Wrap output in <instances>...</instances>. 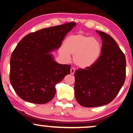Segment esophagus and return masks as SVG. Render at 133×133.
Segmentation results:
<instances>
[{"instance_id": "obj_1", "label": "esophagus", "mask_w": 133, "mask_h": 133, "mask_svg": "<svg viewBox=\"0 0 133 133\" xmlns=\"http://www.w3.org/2000/svg\"><path fill=\"white\" fill-rule=\"evenodd\" d=\"M75 71H76V70H75V69H74V68H71V70H70L71 74H74V72H75Z\"/></svg>"}]
</instances>
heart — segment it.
Segmentation results:
<instances>
[{"mask_svg":"<svg viewBox=\"0 0 133 133\" xmlns=\"http://www.w3.org/2000/svg\"><path fill=\"white\" fill-rule=\"evenodd\" d=\"M101 52L102 45L99 40L81 33L67 37L64 46L59 50L60 54L67 60L70 58V54H74V63L82 69L93 66L99 59Z\"/></svg>","mask_w":133,"mask_h":133,"instance_id":"1","label":"heart"}]
</instances>
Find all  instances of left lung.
<instances>
[{
	"label": "left lung",
	"instance_id": "left-lung-1",
	"mask_svg": "<svg viewBox=\"0 0 133 133\" xmlns=\"http://www.w3.org/2000/svg\"><path fill=\"white\" fill-rule=\"evenodd\" d=\"M102 40L99 59L89 68L74 73V94L85 107H97L110 103L116 97L126 77V59L111 36L96 30Z\"/></svg>",
	"mask_w": 133,
	"mask_h": 133
}]
</instances>
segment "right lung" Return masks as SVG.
Here are the masks:
<instances>
[{
    "label": "right lung",
    "mask_w": 133,
    "mask_h": 133,
    "mask_svg": "<svg viewBox=\"0 0 133 133\" xmlns=\"http://www.w3.org/2000/svg\"><path fill=\"white\" fill-rule=\"evenodd\" d=\"M76 25L74 22L52 26L27 34L10 59V80L21 99L28 102L48 103L56 94V85L70 74V65L59 64L51 52Z\"/></svg>",
    "instance_id": "right-lung-1"
}]
</instances>
